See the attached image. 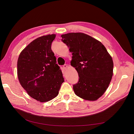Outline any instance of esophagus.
I'll return each mask as SVG.
<instances>
[{"mask_svg": "<svg viewBox=\"0 0 134 134\" xmlns=\"http://www.w3.org/2000/svg\"><path fill=\"white\" fill-rule=\"evenodd\" d=\"M67 67H68V66H67L66 64H65L64 65H63V68H64V69H66L67 68Z\"/></svg>", "mask_w": 134, "mask_h": 134, "instance_id": "1", "label": "esophagus"}]
</instances>
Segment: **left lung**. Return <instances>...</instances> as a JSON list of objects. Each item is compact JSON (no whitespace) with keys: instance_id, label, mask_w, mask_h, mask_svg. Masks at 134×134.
I'll return each mask as SVG.
<instances>
[{"instance_id":"1","label":"left lung","mask_w":134,"mask_h":134,"mask_svg":"<svg viewBox=\"0 0 134 134\" xmlns=\"http://www.w3.org/2000/svg\"><path fill=\"white\" fill-rule=\"evenodd\" d=\"M62 37L72 53L70 65L79 74V81L73 85L75 93L85 100L98 99L113 76L111 56L100 42L87 34L71 32L62 35Z\"/></svg>"}]
</instances>
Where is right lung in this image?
I'll use <instances>...</instances> for the list:
<instances>
[{
	"label": "right lung",
	"instance_id": "1",
	"mask_svg": "<svg viewBox=\"0 0 134 134\" xmlns=\"http://www.w3.org/2000/svg\"><path fill=\"white\" fill-rule=\"evenodd\" d=\"M55 35L43 36L31 42L18 58V76L21 86L40 102L56 97L64 80L51 50Z\"/></svg>",
	"mask_w": 134,
	"mask_h": 134
}]
</instances>
